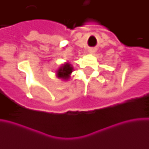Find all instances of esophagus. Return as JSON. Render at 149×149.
Here are the masks:
<instances>
[{
  "instance_id": "obj_1",
  "label": "esophagus",
  "mask_w": 149,
  "mask_h": 149,
  "mask_svg": "<svg viewBox=\"0 0 149 149\" xmlns=\"http://www.w3.org/2000/svg\"><path fill=\"white\" fill-rule=\"evenodd\" d=\"M89 51L90 52V53H92V54H93V53H95V51H96V49H95V48H90V49H89Z\"/></svg>"
}]
</instances>
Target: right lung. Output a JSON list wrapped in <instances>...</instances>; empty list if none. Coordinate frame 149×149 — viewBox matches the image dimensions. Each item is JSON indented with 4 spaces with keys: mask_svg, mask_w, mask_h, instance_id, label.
<instances>
[{
    "mask_svg": "<svg viewBox=\"0 0 149 149\" xmlns=\"http://www.w3.org/2000/svg\"><path fill=\"white\" fill-rule=\"evenodd\" d=\"M73 68L70 64H66L64 66H62L60 70H58V76L62 79H68L70 73H72Z\"/></svg>",
    "mask_w": 149,
    "mask_h": 149,
    "instance_id": "obj_1",
    "label": "right lung"
}]
</instances>
